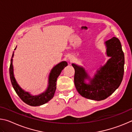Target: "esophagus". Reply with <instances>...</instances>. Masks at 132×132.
I'll return each mask as SVG.
<instances>
[{
  "label": "esophagus",
  "instance_id": "obj_1",
  "mask_svg": "<svg viewBox=\"0 0 132 132\" xmlns=\"http://www.w3.org/2000/svg\"><path fill=\"white\" fill-rule=\"evenodd\" d=\"M69 59L70 60V62L73 61V60H74V57H73V56H69Z\"/></svg>",
  "mask_w": 132,
  "mask_h": 132
}]
</instances>
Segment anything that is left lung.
Here are the masks:
<instances>
[{
	"mask_svg": "<svg viewBox=\"0 0 132 132\" xmlns=\"http://www.w3.org/2000/svg\"><path fill=\"white\" fill-rule=\"evenodd\" d=\"M109 59L91 77L85 68L72 63L75 85L82 97L95 101L106 99L119 87L124 73L125 56L119 39L113 37L104 42ZM87 80L89 82L86 81Z\"/></svg>",
	"mask_w": 132,
	"mask_h": 132,
	"instance_id": "8db88e82",
	"label": "left lung"
}]
</instances>
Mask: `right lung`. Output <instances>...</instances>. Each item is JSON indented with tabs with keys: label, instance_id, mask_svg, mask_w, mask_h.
Masks as SVG:
<instances>
[{
	"label": "right lung",
	"instance_id": "add662e5",
	"mask_svg": "<svg viewBox=\"0 0 132 132\" xmlns=\"http://www.w3.org/2000/svg\"><path fill=\"white\" fill-rule=\"evenodd\" d=\"M17 46L15 48L14 50H15ZM14 52H13L12 59H11L9 71L11 82H12L13 87L14 88L17 94L19 96L22 101L30 106H40L50 101L55 94L56 88V81L57 77L61 74L62 70L66 66H68V63L66 61H62L53 67L51 69V72L49 75L48 86L46 90L38 95H33L31 94L30 93L26 91L21 88V87L17 83L16 80L15 79L13 66V57L14 56Z\"/></svg>",
	"mask_w": 132,
	"mask_h": 132
}]
</instances>
